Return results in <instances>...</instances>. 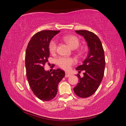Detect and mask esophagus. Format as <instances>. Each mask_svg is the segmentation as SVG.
<instances>
[{"instance_id":"1","label":"esophagus","mask_w":126,"mask_h":126,"mask_svg":"<svg viewBox=\"0 0 126 126\" xmlns=\"http://www.w3.org/2000/svg\"><path fill=\"white\" fill-rule=\"evenodd\" d=\"M71 76V74L69 73H68V72H65V77H69Z\"/></svg>"}]
</instances>
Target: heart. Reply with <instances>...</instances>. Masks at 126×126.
Wrapping results in <instances>:
<instances>
[{
  "label": "heart",
  "mask_w": 126,
  "mask_h": 126,
  "mask_svg": "<svg viewBox=\"0 0 126 126\" xmlns=\"http://www.w3.org/2000/svg\"><path fill=\"white\" fill-rule=\"evenodd\" d=\"M63 40L67 43L72 49H76L79 45L78 38L74 35H68L63 38ZM57 43L54 40H52L49 44V49L51 53H54L56 51ZM75 59L71 57H60L57 59L56 63L59 67L64 69L68 70L71 66L75 63Z\"/></svg>",
  "instance_id": "b5f03b06"
}]
</instances>
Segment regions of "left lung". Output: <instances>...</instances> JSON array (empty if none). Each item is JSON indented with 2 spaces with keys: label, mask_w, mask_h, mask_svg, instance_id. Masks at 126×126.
<instances>
[{
  "label": "left lung",
  "mask_w": 126,
  "mask_h": 126,
  "mask_svg": "<svg viewBox=\"0 0 126 126\" xmlns=\"http://www.w3.org/2000/svg\"><path fill=\"white\" fill-rule=\"evenodd\" d=\"M83 36L87 43L89 52L82 65L76 70L83 71V77L78 74L79 82L73 88L74 93L81 98H87L93 94L98 88L104 76L105 68V58L102 43L99 38L91 32L85 30L76 31Z\"/></svg>",
  "instance_id": "left-lung-1"
}]
</instances>
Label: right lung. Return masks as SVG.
I'll return each mask as SVG.
<instances>
[{
    "instance_id": "obj_1",
    "label": "right lung",
    "mask_w": 126,
    "mask_h": 126,
    "mask_svg": "<svg viewBox=\"0 0 126 126\" xmlns=\"http://www.w3.org/2000/svg\"><path fill=\"white\" fill-rule=\"evenodd\" d=\"M59 31H42L34 35L28 44L25 53V68L28 81L32 91L42 101L54 98L58 92V85L65 76L61 69L50 73L44 69L49 57V44Z\"/></svg>"
}]
</instances>
